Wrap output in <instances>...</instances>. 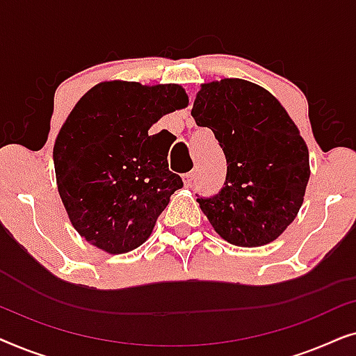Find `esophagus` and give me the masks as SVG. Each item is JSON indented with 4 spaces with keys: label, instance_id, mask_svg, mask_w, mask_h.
I'll return each instance as SVG.
<instances>
[{
    "label": "esophagus",
    "instance_id": "34e87169",
    "mask_svg": "<svg viewBox=\"0 0 356 356\" xmlns=\"http://www.w3.org/2000/svg\"><path fill=\"white\" fill-rule=\"evenodd\" d=\"M194 178H196V172H189L186 175H183V181H184V186H191Z\"/></svg>",
    "mask_w": 356,
    "mask_h": 356
}]
</instances>
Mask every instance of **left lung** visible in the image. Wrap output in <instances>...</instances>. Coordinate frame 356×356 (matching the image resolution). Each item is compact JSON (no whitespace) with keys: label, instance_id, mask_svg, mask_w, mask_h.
Returning a JSON list of instances; mask_svg holds the SVG:
<instances>
[{"label":"left lung","instance_id":"1","mask_svg":"<svg viewBox=\"0 0 356 356\" xmlns=\"http://www.w3.org/2000/svg\"><path fill=\"white\" fill-rule=\"evenodd\" d=\"M216 136L227 160L223 188L197 196L223 240L256 248L295 220L309 179V155L284 106L262 87L243 79L204 84L191 111Z\"/></svg>","mask_w":356,"mask_h":356}]
</instances>
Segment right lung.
Wrapping results in <instances>:
<instances>
[{
  "label": "right lung",
  "instance_id": "obj_1",
  "mask_svg": "<svg viewBox=\"0 0 356 356\" xmlns=\"http://www.w3.org/2000/svg\"><path fill=\"white\" fill-rule=\"evenodd\" d=\"M186 105L179 86L123 81L102 82L77 102L53 162L70 220L92 245L121 254L150 236L183 179L168 170L162 133L149 136V128Z\"/></svg>",
  "mask_w": 356,
  "mask_h": 356
}]
</instances>
